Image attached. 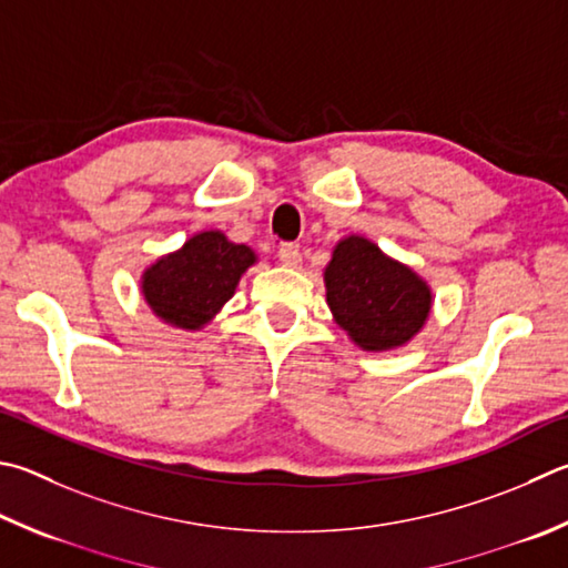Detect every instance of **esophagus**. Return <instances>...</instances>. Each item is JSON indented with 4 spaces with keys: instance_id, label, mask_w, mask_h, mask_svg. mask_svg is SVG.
Masks as SVG:
<instances>
[{
    "instance_id": "obj_1",
    "label": "esophagus",
    "mask_w": 568,
    "mask_h": 568,
    "mask_svg": "<svg viewBox=\"0 0 568 568\" xmlns=\"http://www.w3.org/2000/svg\"><path fill=\"white\" fill-rule=\"evenodd\" d=\"M277 261H281L285 267H301V263H303L301 248L293 243H283L281 248H277Z\"/></svg>"
}]
</instances>
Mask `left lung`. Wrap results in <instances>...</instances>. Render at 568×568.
<instances>
[{"instance_id": "left-lung-1", "label": "left lung", "mask_w": 568, "mask_h": 568, "mask_svg": "<svg viewBox=\"0 0 568 568\" xmlns=\"http://www.w3.org/2000/svg\"><path fill=\"white\" fill-rule=\"evenodd\" d=\"M323 277L333 320L367 353L407 345L432 313L427 281L363 235L335 245Z\"/></svg>"}]
</instances>
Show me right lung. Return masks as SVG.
<instances>
[{
	"mask_svg": "<svg viewBox=\"0 0 568 568\" xmlns=\"http://www.w3.org/2000/svg\"><path fill=\"white\" fill-rule=\"evenodd\" d=\"M255 261L248 245L229 241L221 231H201L143 271V301L163 323L201 329L231 301Z\"/></svg>",
	"mask_w": 568,
	"mask_h": 568,
	"instance_id": "right-lung-1",
	"label": "right lung"
}]
</instances>
